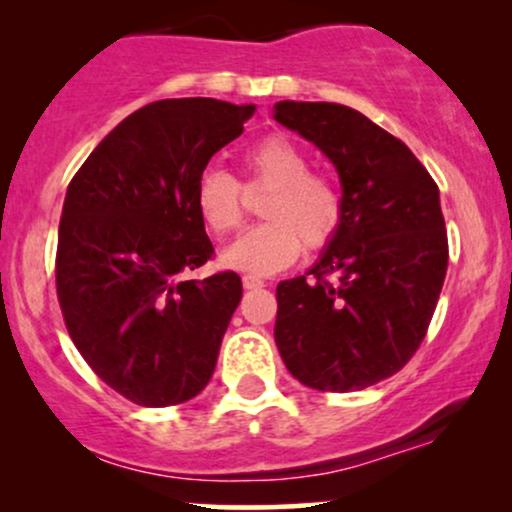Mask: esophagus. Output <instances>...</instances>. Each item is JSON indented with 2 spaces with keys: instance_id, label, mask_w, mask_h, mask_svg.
Masks as SVG:
<instances>
[{
  "instance_id": "34e87169",
  "label": "esophagus",
  "mask_w": 512,
  "mask_h": 512,
  "mask_svg": "<svg viewBox=\"0 0 512 512\" xmlns=\"http://www.w3.org/2000/svg\"><path fill=\"white\" fill-rule=\"evenodd\" d=\"M243 286H245V289H248V291H255V289H262L264 281L260 279V276L248 274V276H243Z\"/></svg>"
}]
</instances>
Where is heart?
I'll list each match as a JSON object with an SVG mask.
<instances>
[{"label":"heart","instance_id":"heart-1","mask_svg":"<svg viewBox=\"0 0 512 512\" xmlns=\"http://www.w3.org/2000/svg\"><path fill=\"white\" fill-rule=\"evenodd\" d=\"M245 190H267L260 226L250 228L223 252V262L255 276L286 269L305 250H325L344 223V192L330 175L310 170V156L281 134H269L243 156ZM240 182L223 170L207 168L195 187L202 221L216 236L238 231L245 219Z\"/></svg>","mask_w":512,"mask_h":512}]
</instances>
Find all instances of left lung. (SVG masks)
<instances>
[{"mask_svg": "<svg viewBox=\"0 0 512 512\" xmlns=\"http://www.w3.org/2000/svg\"><path fill=\"white\" fill-rule=\"evenodd\" d=\"M339 170L344 223L305 276L276 286L286 368L322 392L390 378L424 342L448 272L436 180L402 139L339 103L274 105Z\"/></svg>", "mask_w": 512, "mask_h": 512, "instance_id": "left-lung-1", "label": "left lung"}]
</instances>
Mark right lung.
<instances>
[{"mask_svg": "<svg viewBox=\"0 0 512 512\" xmlns=\"http://www.w3.org/2000/svg\"><path fill=\"white\" fill-rule=\"evenodd\" d=\"M252 113L255 105L216 98L149 103L125 117L69 182L57 301L79 354L129 402L182 404L214 373L243 281L236 272L187 276L214 257L195 187Z\"/></svg>", "mask_w": 512, "mask_h": 512, "instance_id": "1", "label": "right lung"}]
</instances>
